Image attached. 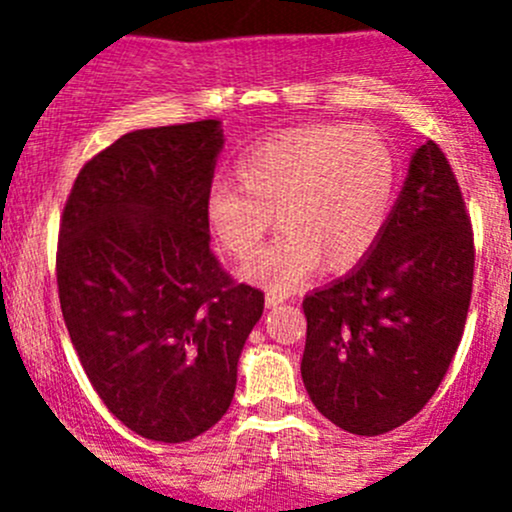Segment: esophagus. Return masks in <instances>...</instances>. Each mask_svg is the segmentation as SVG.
<instances>
[{"label": "esophagus", "mask_w": 512, "mask_h": 512, "mask_svg": "<svg viewBox=\"0 0 512 512\" xmlns=\"http://www.w3.org/2000/svg\"><path fill=\"white\" fill-rule=\"evenodd\" d=\"M282 302H287V294H282V292H267L265 294V304L267 307H277V304H282Z\"/></svg>", "instance_id": "esophagus-1"}]
</instances>
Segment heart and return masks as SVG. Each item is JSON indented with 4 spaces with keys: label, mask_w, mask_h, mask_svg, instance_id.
I'll list each match as a JSON object with an SVG mask.
<instances>
[{
    "label": "heart",
    "mask_w": 512,
    "mask_h": 512,
    "mask_svg": "<svg viewBox=\"0 0 512 512\" xmlns=\"http://www.w3.org/2000/svg\"><path fill=\"white\" fill-rule=\"evenodd\" d=\"M237 185L218 183L205 220L225 255L247 260L271 229L283 235L242 267V277L272 292L302 285L324 265L349 272L384 235L399 183L394 148L347 123L289 128L242 153Z\"/></svg>",
    "instance_id": "b5f03b06"
}]
</instances>
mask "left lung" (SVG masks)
<instances>
[{
  "instance_id": "1",
  "label": "left lung",
  "mask_w": 512,
  "mask_h": 512,
  "mask_svg": "<svg viewBox=\"0 0 512 512\" xmlns=\"http://www.w3.org/2000/svg\"><path fill=\"white\" fill-rule=\"evenodd\" d=\"M471 215L448 158L416 148L379 245L307 294L302 379L319 414L356 436L414 418L446 376L473 292Z\"/></svg>"
}]
</instances>
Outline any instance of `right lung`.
Returning <instances> with one entry per match:
<instances>
[{
	"label": "right lung",
	"mask_w": 512,
	"mask_h": 512,
	"mask_svg": "<svg viewBox=\"0 0 512 512\" xmlns=\"http://www.w3.org/2000/svg\"><path fill=\"white\" fill-rule=\"evenodd\" d=\"M220 148L213 118L126 133L79 170L59 223L71 344L106 409L151 441H190L225 416L265 309L210 250Z\"/></svg>",
	"instance_id": "add662e5"
}]
</instances>
